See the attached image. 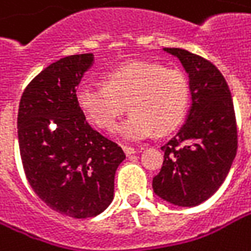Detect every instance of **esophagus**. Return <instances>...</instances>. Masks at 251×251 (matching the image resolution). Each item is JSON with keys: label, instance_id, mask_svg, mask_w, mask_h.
<instances>
[{"label": "esophagus", "instance_id": "esophagus-1", "mask_svg": "<svg viewBox=\"0 0 251 251\" xmlns=\"http://www.w3.org/2000/svg\"><path fill=\"white\" fill-rule=\"evenodd\" d=\"M124 151H125V153L127 156L130 155H135V153H138L139 152V149H135V148H132V146H124Z\"/></svg>", "mask_w": 251, "mask_h": 251}]
</instances>
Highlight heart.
I'll list each match as a JSON object with an SVG mask.
<instances>
[{
  "label": "heart",
  "mask_w": 251,
  "mask_h": 251,
  "mask_svg": "<svg viewBox=\"0 0 251 251\" xmlns=\"http://www.w3.org/2000/svg\"><path fill=\"white\" fill-rule=\"evenodd\" d=\"M190 102V83L179 69H165L149 61H133L115 68L105 85H81L76 103L96 127L109 130L127 109L132 112L116 127L126 140H142L156 130L168 135L182 125Z\"/></svg>",
  "instance_id": "obj_1"
}]
</instances>
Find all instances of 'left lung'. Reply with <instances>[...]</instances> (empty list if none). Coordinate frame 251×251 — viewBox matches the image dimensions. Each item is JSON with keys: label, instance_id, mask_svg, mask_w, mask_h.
Listing matches in <instances>:
<instances>
[{"label": "left lung", "instance_id": "obj_1", "mask_svg": "<svg viewBox=\"0 0 251 251\" xmlns=\"http://www.w3.org/2000/svg\"><path fill=\"white\" fill-rule=\"evenodd\" d=\"M177 56L189 74L192 108L176 136L162 146L160 172L153 190L176 206L192 207L222 186L237 152V125L233 99L222 72L206 58L165 48Z\"/></svg>", "mask_w": 251, "mask_h": 251}]
</instances>
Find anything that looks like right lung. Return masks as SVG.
Returning a JSON list of instances; mask_svg holds the SVG:
<instances>
[{
	"instance_id": "right-lung-1",
	"label": "right lung",
	"mask_w": 251,
	"mask_h": 251,
	"mask_svg": "<svg viewBox=\"0 0 251 251\" xmlns=\"http://www.w3.org/2000/svg\"><path fill=\"white\" fill-rule=\"evenodd\" d=\"M92 53L69 55L26 85L18 108V145L24 172L39 199L75 219L102 213L113 199L122 148L88 124L76 86Z\"/></svg>"
}]
</instances>
